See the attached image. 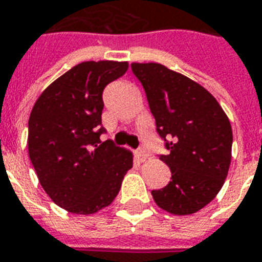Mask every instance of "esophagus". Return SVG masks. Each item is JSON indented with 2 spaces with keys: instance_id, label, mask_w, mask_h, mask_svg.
Segmentation results:
<instances>
[{
  "instance_id": "34e87169",
  "label": "esophagus",
  "mask_w": 262,
  "mask_h": 262,
  "mask_svg": "<svg viewBox=\"0 0 262 262\" xmlns=\"http://www.w3.org/2000/svg\"><path fill=\"white\" fill-rule=\"evenodd\" d=\"M137 156H138V159L141 160V161H145V160H147L150 157V154L146 151L145 149H139L137 151Z\"/></svg>"
}]
</instances>
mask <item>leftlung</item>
<instances>
[{
    "instance_id": "1",
    "label": "left lung",
    "mask_w": 262,
    "mask_h": 262,
    "mask_svg": "<svg viewBox=\"0 0 262 262\" xmlns=\"http://www.w3.org/2000/svg\"><path fill=\"white\" fill-rule=\"evenodd\" d=\"M145 89L156 129L165 142L160 160L171 182L151 195L172 214H191L213 200L228 173L232 129L213 95L196 82L157 62H133Z\"/></svg>"
}]
</instances>
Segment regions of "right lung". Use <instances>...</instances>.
<instances>
[{"instance_id": "1", "label": "right lung", "mask_w": 262, "mask_h": 262, "mask_svg": "<svg viewBox=\"0 0 262 262\" xmlns=\"http://www.w3.org/2000/svg\"><path fill=\"white\" fill-rule=\"evenodd\" d=\"M128 62L84 61L56 79L36 99L28 120V154L40 186L71 213L93 214L112 204L133 153L101 142L103 89Z\"/></svg>"}]
</instances>
